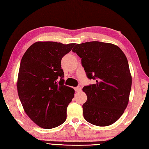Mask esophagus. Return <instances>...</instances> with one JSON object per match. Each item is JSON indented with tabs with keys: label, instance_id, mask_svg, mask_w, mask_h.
I'll return each mask as SVG.
<instances>
[{
	"label": "esophagus",
	"instance_id": "34e87169",
	"mask_svg": "<svg viewBox=\"0 0 149 149\" xmlns=\"http://www.w3.org/2000/svg\"><path fill=\"white\" fill-rule=\"evenodd\" d=\"M74 89H75V91H76V92H80V91H81V86H77V87H75Z\"/></svg>",
	"mask_w": 149,
	"mask_h": 149
}]
</instances>
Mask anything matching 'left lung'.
<instances>
[{
    "label": "left lung",
    "instance_id": "1",
    "mask_svg": "<svg viewBox=\"0 0 149 149\" xmlns=\"http://www.w3.org/2000/svg\"><path fill=\"white\" fill-rule=\"evenodd\" d=\"M72 51L81 58L88 78L96 80L82 89L85 120L100 127L112 125L129 103L132 77L126 56L117 45L98 41L77 44Z\"/></svg>",
    "mask_w": 149,
    "mask_h": 149
}]
</instances>
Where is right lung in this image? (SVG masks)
<instances>
[{
    "label": "right lung",
    "instance_id": "1",
    "mask_svg": "<svg viewBox=\"0 0 149 149\" xmlns=\"http://www.w3.org/2000/svg\"><path fill=\"white\" fill-rule=\"evenodd\" d=\"M74 45L36 42L21 60L17 84L19 99L27 115L42 128H54L66 120L74 90L63 85L61 60Z\"/></svg>",
    "mask_w": 149,
    "mask_h": 149
}]
</instances>
